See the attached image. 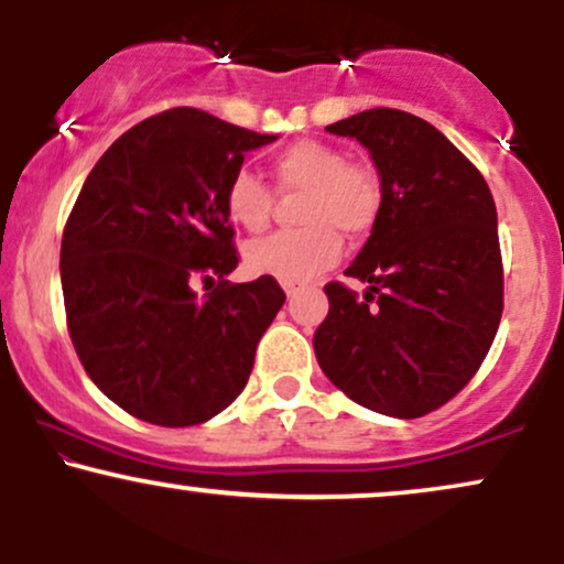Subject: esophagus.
<instances>
[{"instance_id":"1","label":"esophagus","mask_w":564,"mask_h":564,"mask_svg":"<svg viewBox=\"0 0 564 564\" xmlns=\"http://www.w3.org/2000/svg\"><path fill=\"white\" fill-rule=\"evenodd\" d=\"M283 291H286V296H294L296 289L294 286H283Z\"/></svg>"}]
</instances>
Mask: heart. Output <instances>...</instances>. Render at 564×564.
Returning a JSON list of instances; mask_svg holds the SVG:
<instances>
[{
  "mask_svg": "<svg viewBox=\"0 0 564 564\" xmlns=\"http://www.w3.org/2000/svg\"><path fill=\"white\" fill-rule=\"evenodd\" d=\"M270 177L281 196H300L302 230L278 232L246 249V268L302 286L341 257L345 241H360L377 228L384 209V180L368 159H349L326 140H296L270 159ZM230 223L262 232L275 212V196L257 174L238 170L223 193Z\"/></svg>",
  "mask_w": 564,
  "mask_h": 564,
  "instance_id": "b5f03b06",
  "label": "heart"
}]
</instances>
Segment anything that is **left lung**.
<instances>
[{"label": "left lung", "mask_w": 564, "mask_h": 564, "mask_svg": "<svg viewBox=\"0 0 564 564\" xmlns=\"http://www.w3.org/2000/svg\"><path fill=\"white\" fill-rule=\"evenodd\" d=\"M371 151L384 209L345 275L366 300L323 286L328 315L315 355L355 403L419 419L456 398L494 345L503 313L496 204L471 161L440 129L398 108L326 127Z\"/></svg>", "instance_id": "left-lung-1"}]
</instances>
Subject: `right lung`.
<instances>
[{"instance_id": "obj_1", "label": "right lung", "mask_w": 564, "mask_h": 564, "mask_svg": "<svg viewBox=\"0 0 564 564\" xmlns=\"http://www.w3.org/2000/svg\"><path fill=\"white\" fill-rule=\"evenodd\" d=\"M198 108L127 129L89 172L61 243L70 341L87 377L134 419L193 426L241 394L286 294L230 283L223 193L243 153L273 142ZM215 282L198 297L192 286Z\"/></svg>"}]
</instances>
